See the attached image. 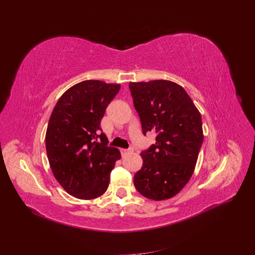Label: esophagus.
I'll return each instance as SVG.
<instances>
[{
	"label": "esophagus",
	"instance_id": "34e87169",
	"mask_svg": "<svg viewBox=\"0 0 255 255\" xmlns=\"http://www.w3.org/2000/svg\"><path fill=\"white\" fill-rule=\"evenodd\" d=\"M121 154L122 155H127V154H129L133 152V149H121Z\"/></svg>",
	"mask_w": 255,
	"mask_h": 255
}]
</instances>
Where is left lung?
I'll return each mask as SVG.
<instances>
[{"mask_svg":"<svg viewBox=\"0 0 255 255\" xmlns=\"http://www.w3.org/2000/svg\"><path fill=\"white\" fill-rule=\"evenodd\" d=\"M128 87L143 134L152 130L157 134L155 144L140 153L143 164L134 176V185L154 201L170 199L195 171L204 137L201 114L174 82H130Z\"/></svg>","mask_w":255,"mask_h":255,"instance_id":"left-lung-1","label":"left lung"}]
</instances>
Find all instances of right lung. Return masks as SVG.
I'll return each instance as SVG.
<instances>
[{"instance_id":"right-lung-1","label":"right lung","mask_w":255,"mask_h":255,"mask_svg":"<svg viewBox=\"0 0 255 255\" xmlns=\"http://www.w3.org/2000/svg\"><path fill=\"white\" fill-rule=\"evenodd\" d=\"M120 84L87 80L73 85L59 98L45 133L52 172L69 195L82 200L102 196L120 151L109 146L101 133L105 110Z\"/></svg>"}]
</instances>
